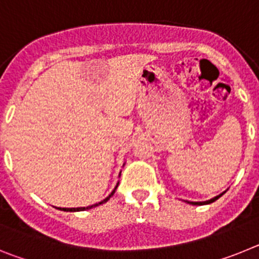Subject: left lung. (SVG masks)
Returning a JSON list of instances; mask_svg holds the SVG:
<instances>
[{"label": "left lung", "instance_id": "8db88e82", "mask_svg": "<svg viewBox=\"0 0 259 259\" xmlns=\"http://www.w3.org/2000/svg\"><path fill=\"white\" fill-rule=\"evenodd\" d=\"M223 193H224V192H223ZM223 193H221L219 196H217V197L211 198V200H209V201H203V202H188V203H192V205H207V203H211V202H214V201L218 200L221 196H223Z\"/></svg>", "mask_w": 259, "mask_h": 259}]
</instances>
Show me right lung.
Returning <instances> with one entry per match:
<instances>
[{
  "mask_svg": "<svg viewBox=\"0 0 259 259\" xmlns=\"http://www.w3.org/2000/svg\"><path fill=\"white\" fill-rule=\"evenodd\" d=\"M116 187H118V184H116ZM116 187H115V188H114V191L111 192V193H110L109 196H107L106 198H105V200H102L101 202L95 203V205H91V206H87V207H71V209H67V207H58V209H59V210H63V211H84V210L92 209V207H96V206H98V205H102V203L107 202V201L110 200V197H111V196H113V194L115 193V191H116Z\"/></svg>",
  "mask_w": 259,
  "mask_h": 259,
  "instance_id": "right-lung-1",
  "label": "right lung"
}]
</instances>
